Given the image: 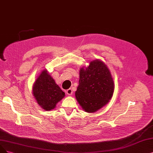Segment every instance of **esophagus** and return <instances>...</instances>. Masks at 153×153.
Returning <instances> with one entry per match:
<instances>
[{"mask_svg":"<svg viewBox=\"0 0 153 153\" xmlns=\"http://www.w3.org/2000/svg\"><path fill=\"white\" fill-rule=\"evenodd\" d=\"M66 93L67 94V95H68V96H71V95L73 94V91H72V89H71V88H69V89H68V90L66 91Z\"/></svg>","mask_w":153,"mask_h":153,"instance_id":"1","label":"esophagus"}]
</instances>
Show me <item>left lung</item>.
Returning a JSON list of instances; mask_svg holds the SVG:
<instances>
[{"instance_id":"left-lung-1","label":"left lung","mask_w":153,"mask_h":153,"mask_svg":"<svg viewBox=\"0 0 153 153\" xmlns=\"http://www.w3.org/2000/svg\"><path fill=\"white\" fill-rule=\"evenodd\" d=\"M114 82L107 66L98 59L81 68L75 97L82 109L94 113L105 106L114 92Z\"/></svg>"}]
</instances>
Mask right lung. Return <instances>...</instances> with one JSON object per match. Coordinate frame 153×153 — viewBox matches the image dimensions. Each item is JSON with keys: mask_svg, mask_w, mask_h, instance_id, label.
<instances>
[{"mask_svg": "<svg viewBox=\"0 0 153 153\" xmlns=\"http://www.w3.org/2000/svg\"><path fill=\"white\" fill-rule=\"evenodd\" d=\"M33 95L42 108L51 111L56 108L57 103L65 97V94L47 70H44L33 83Z\"/></svg>", "mask_w": 153, "mask_h": 153, "instance_id": "1", "label": "right lung"}]
</instances>
